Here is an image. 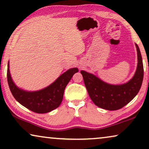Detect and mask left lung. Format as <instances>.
<instances>
[{
	"mask_svg": "<svg viewBox=\"0 0 149 149\" xmlns=\"http://www.w3.org/2000/svg\"><path fill=\"white\" fill-rule=\"evenodd\" d=\"M136 45L138 64L136 72L129 81L123 84L113 85L106 83L92 73L81 70L89 95L95 105L108 111L120 109L133 100L141 87L144 77L142 56Z\"/></svg>",
	"mask_w": 149,
	"mask_h": 149,
	"instance_id": "left-lung-1",
	"label": "left lung"
}]
</instances>
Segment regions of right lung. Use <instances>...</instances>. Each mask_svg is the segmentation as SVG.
<instances>
[{"instance_id":"1","label":"right lung","mask_w":149,"mask_h":149,"mask_svg":"<svg viewBox=\"0 0 149 149\" xmlns=\"http://www.w3.org/2000/svg\"><path fill=\"white\" fill-rule=\"evenodd\" d=\"M79 69L72 68L63 73L52 84L37 91H27L19 88L12 79L9 70V61L7 65V81L12 95L24 107L36 113H47L60 105L64 89L73 75Z\"/></svg>"}]
</instances>
